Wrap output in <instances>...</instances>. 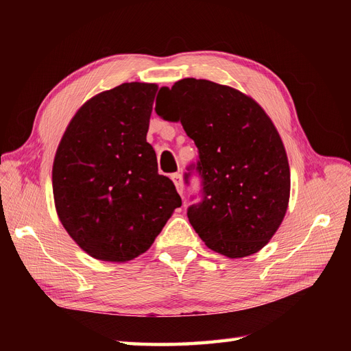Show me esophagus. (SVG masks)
<instances>
[{
	"label": "esophagus",
	"mask_w": 351,
	"mask_h": 351,
	"mask_svg": "<svg viewBox=\"0 0 351 351\" xmlns=\"http://www.w3.org/2000/svg\"><path fill=\"white\" fill-rule=\"evenodd\" d=\"M171 178H173V182H174V184H176L177 192H178L180 195H183L184 184H183V178H182V174L176 173V174H173V176H171Z\"/></svg>",
	"instance_id": "obj_1"
}]
</instances>
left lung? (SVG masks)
Wrapping results in <instances>:
<instances>
[{
	"label": "left lung",
	"mask_w": 351,
	"mask_h": 351,
	"mask_svg": "<svg viewBox=\"0 0 351 351\" xmlns=\"http://www.w3.org/2000/svg\"><path fill=\"white\" fill-rule=\"evenodd\" d=\"M199 149L204 199L187 210L206 246L227 258L259 252L280 228L290 200V167L281 136L261 105L243 92L204 79L161 88Z\"/></svg>",
	"instance_id": "obj_1"
}]
</instances>
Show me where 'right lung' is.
<instances>
[{
  "mask_svg": "<svg viewBox=\"0 0 351 351\" xmlns=\"http://www.w3.org/2000/svg\"><path fill=\"white\" fill-rule=\"evenodd\" d=\"M158 84L123 83L84 102L57 147L58 218L89 256L127 262L145 253L182 206L146 142Z\"/></svg>",
  "mask_w": 351,
  "mask_h": 351,
  "instance_id": "obj_1",
  "label": "right lung"
}]
</instances>
